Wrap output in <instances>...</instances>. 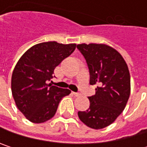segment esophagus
<instances>
[{
    "label": "esophagus",
    "mask_w": 147,
    "mask_h": 147,
    "mask_svg": "<svg viewBox=\"0 0 147 147\" xmlns=\"http://www.w3.org/2000/svg\"><path fill=\"white\" fill-rule=\"evenodd\" d=\"M72 94H73L75 96H76V97H78V96H80V95H81V94H80V93H76V92H72Z\"/></svg>",
    "instance_id": "esophagus-1"
}]
</instances>
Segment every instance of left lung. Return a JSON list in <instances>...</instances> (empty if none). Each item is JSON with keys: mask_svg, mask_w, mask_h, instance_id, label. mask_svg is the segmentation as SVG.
<instances>
[{"mask_svg": "<svg viewBox=\"0 0 147 147\" xmlns=\"http://www.w3.org/2000/svg\"><path fill=\"white\" fill-rule=\"evenodd\" d=\"M86 59L95 94L88 97L89 108L78 111L80 120L94 129L111 124L124 110L130 94V75L122 55L105 44H78Z\"/></svg>", "mask_w": 147, "mask_h": 147, "instance_id": "left-lung-1", "label": "left lung"}]
</instances>
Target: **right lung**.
Returning a JSON list of instances; mask_svg holds the SVG:
<instances>
[{"label":"right lung","mask_w":147,"mask_h":147,"mask_svg":"<svg viewBox=\"0 0 147 147\" xmlns=\"http://www.w3.org/2000/svg\"><path fill=\"white\" fill-rule=\"evenodd\" d=\"M76 44L47 42L35 45L19 59L12 75V94L18 109L34 123L51 119L63 97L71 90L52 86L48 82L65 58L76 49Z\"/></svg>","instance_id":"add662e5"}]
</instances>
